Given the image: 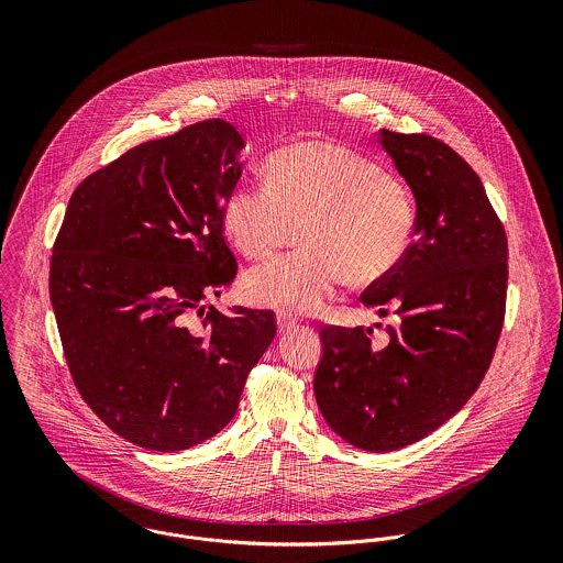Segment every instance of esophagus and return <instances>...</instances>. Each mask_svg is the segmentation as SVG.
Here are the masks:
<instances>
[{
  "label": "esophagus",
  "mask_w": 563,
  "mask_h": 563,
  "mask_svg": "<svg viewBox=\"0 0 563 563\" xmlns=\"http://www.w3.org/2000/svg\"><path fill=\"white\" fill-rule=\"evenodd\" d=\"M297 327V319H292V317H288V314H279L277 317V329H279V333H288V331H292Z\"/></svg>",
  "instance_id": "obj_1"
}]
</instances>
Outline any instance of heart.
Here are the masks:
<instances>
[{"mask_svg": "<svg viewBox=\"0 0 563 563\" xmlns=\"http://www.w3.org/2000/svg\"><path fill=\"white\" fill-rule=\"evenodd\" d=\"M266 184H236L223 228L249 260L271 257L301 221L303 249L253 271L249 297L266 308L312 314L349 279L373 286L401 264L413 234V199L379 162L331 141H297L264 162Z\"/></svg>", "mask_w": 563, "mask_h": 563, "instance_id": "obj_1", "label": "heart"}]
</instances>
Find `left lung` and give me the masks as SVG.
<instances>
[{
	"label": "left lung",
	"mask_w": 563,
	"mask_h": 563,
	"mask_svg": "<svg viewBox=\"0 0 563 563\" xmlns=\"http://www.w3.org/2000/svg\"><path fill=\"white\" fill-rule=\"evenodd\" d=\"M379 143L413 192L416 239L362 306L399 322L384 346L371 327L324 324L314 395L342 440L388 453L442 427L479 388L505 321L507 236L479 175L446 143L390 130Z\"/></svg>",
	"instance_id": "left-lung-1"
}]
</instances>
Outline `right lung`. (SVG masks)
Listing matches in <instances>:
<instances>
[{"instance_id": "1", "label": "right lung", "mask_w": 563, "mask_h": 563, "mask_svg": "<svg viewBox=\"0 0 563 563\" xmlns=\"http://www.w3.org/2000/svg\"><path fill=\"white\" fill-rule=\"evenodd\" d=\"M236 128L210 119L88 175L54 242L49 297L74 384L128 442L173 453L217 435L275 338L271 310L201 301L239 264L223 201L239 184Z\"/></svg>"}]
</instances>
